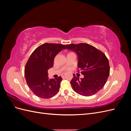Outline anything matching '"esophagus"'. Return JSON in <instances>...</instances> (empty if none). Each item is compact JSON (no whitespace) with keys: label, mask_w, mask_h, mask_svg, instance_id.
I'll use <instances>...</instances> for the list:
<instances>
[{"label":"esophagus","mask_w":131,"mask_h":131,"mask_svg":"<svg viewBox=\"0 0 131 131\" xmlns=\"http://www.w3.org/2000/svg\"><path fill=\"white\" fill-rule=\"evenodd\" d=\"M64 75H62V78H64Z\"/></svg>","instance_id":"1"}]
</instances>
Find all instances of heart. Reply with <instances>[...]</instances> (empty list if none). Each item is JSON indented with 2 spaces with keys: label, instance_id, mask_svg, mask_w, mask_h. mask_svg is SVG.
I'll return each instance as SVG.
<instances>
[{
  "label": "heart",
  "instance_id": "b5f03b06",
  "mask_svg": "<svg viewBox=\"0 0 131 131\" xmlns=\"http://www.w3.org/2000/svg\"><path fill=\"white\" fill-rule=\"evenodd\" d=\"M70 69V68H69V67H68V68H67L66 69V70H67V71H69Z\"/></svg>",
  "mask_w": 131,
  "mask_h": 131
}]
</instances>
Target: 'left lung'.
<instances>
[{"instance_id":"left-lung-1","label":"left lung","mask_w":131,"mask_h":131,"mask_svg":"<svg viewBox=\"0 0 131 131\" xmlns=\"http://www.w3.org/2000/svg\"><path fill=\"white\" fill-rule=\"evenodd\" d=\"M66 49L72 50L78 56V71L84 75L79 79L73 74L70 81L73 90L79 94L91 96L101 90L110 74L108 59L105 54L96 47L86 43H70Z\"/></svg>"}]
</instances>
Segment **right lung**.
<instances>
[{
	"mask_svg": "<svg viewBox=\"0 0 131 131\" xmlns=\"http://www.w3.org/2000/svg\"><path fill=\"white\" fill-rule=\"evenodd\" d=\"M65 49L66 45L45 43L30 54L25 68V76L28 86L35 96L47 99L58 93L62 77L49 79L47 72L53 67L55 56Z\"/></svg>",
	"mask_w": 131,
	"mask_h": 131,
	"instance_id": "obj_1",
	"label": "right lung"
}]
</instances>
